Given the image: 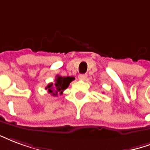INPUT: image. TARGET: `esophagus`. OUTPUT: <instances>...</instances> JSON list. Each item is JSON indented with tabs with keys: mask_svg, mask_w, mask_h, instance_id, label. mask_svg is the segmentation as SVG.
I'll return each mask as SVG.
<instances>
[{
	"mask_svg": "<svg viewBox=\"0 0 150 150\" xmlns=\"http://www.w3.org/2000/svg\"><path fill=\"white\" fill-rule=\"evenodd\" d=\"M78 78H79L80 80L85 81V80H86V78H87V75H86V74H80L79 76H78Z\"/></svg>",
	"mask_w": 150,
	"mask_h": 150,
	"instance_id": "34e87169",
	"label": "esophagus"
}]
</instances>
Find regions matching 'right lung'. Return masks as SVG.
<instances>
[{
	"label": "right lung",
	"instance_id": "1",
	"mask_svg": "<svg viewBox=\"0 0 150 150\" xmlns=\"http://www.w3.org/2000/svg\"><path fill=\"white\" fill-rule=\"evenodd\" d=\"M75 79L74 76H62L57 75L55 78V82L50 83L46 86L45 89L48 90V93L52 96H57L58 93L62 94L63 91L68 88L72 81Z\"/></svg>",
	"mask_w": 150,
	"mask_h": 150
}]
</instances>
